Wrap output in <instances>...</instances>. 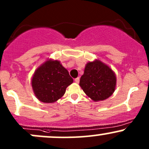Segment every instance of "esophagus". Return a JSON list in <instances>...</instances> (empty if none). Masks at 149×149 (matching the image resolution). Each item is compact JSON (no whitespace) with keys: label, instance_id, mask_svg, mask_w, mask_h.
I'll return each mask as SVG.
<instances>
[{"label":"esophagus","instance_id":"1","mask_svg":"<svg viewBox=\"0 0 149 149\" xmlns=\"http://www.w3.org/2000/svg\"><path fill=\"white\" fill-rule=\"evenodd\" d=\"M79 81H80V79H79V78H76V79H75V82H76V84H79Z\"/></svg>","mask_w":149,"mask_h":149}]
</instances>
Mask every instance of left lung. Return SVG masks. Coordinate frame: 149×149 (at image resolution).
Masks as SVG:
<instances>
[{"label":"left lung","mask_w":149,"mask_h":149,"mask_svg":"<svg viewBox=\"0 0 149 149\" xmlns=\"http://www.w3.org/2000/svg\"><path fill=\"white\" fill-rule=\"evenodd\" d=\"M116 84V75L112 68L100 60H95L86 64L79 85L93 101L100 102L112 95Z\"/></svg>","instance_id":"1"}]
</instances>
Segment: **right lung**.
Wrapping results in <instances>:
<instances>
[{
	"label": "right lung",
	"mask_w": 149,
	"mask_h": 149,
	"mask_svg": "<svg viewBox=\"0 0 149 149\" xmlns=\"http://www.w3.org/2000/svg\"><path fill=\"white\" fill-rule=\"evenodd\" d=\"M73 82L68 71L58 60L48 59L36 69L31 78L34 95L40 102L54 103Z\"/></svg>",
	"instance_id": "1"
}]
</instances>
